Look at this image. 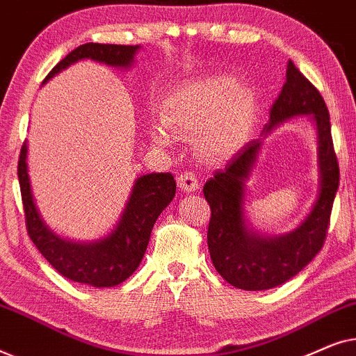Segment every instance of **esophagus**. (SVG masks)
<instances>
[{
	"instance_id": "obj_1",
	"label": "esophagus",
	"mask_w": 356,
	"mask_h": 356,
	"mask_svg": "<svg viewBox=\"0 0 356 356\" xmlns=\"http://www.w3.org/2000/svg\"><path fill=\"white\" fill-rule=\"evenodd\" d=\"M178 184L181 191L194 193L199 188V178L191 172H184L178 177Z\"/></svg>"
}]
</instances>
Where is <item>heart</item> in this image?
Wrapping results in <instances>:
<instances>
[{"instance_id": "obj_1", "label": "heart", "mask_w": 356, "mask_h": 356, "mask_svg": "<svg viewBox=\"0 0 356 356\" xmlns=\"http://www.w3.org/2000/svg\"><path fill=\"white\" fill-rule=\"evenodd\" d=\"M254 99L228 76L193 79L175 87L162 105V121L152 126L154 143L173 145L175 133L197 134L202 159L223 160L238 152L254 123Z\"/></svg>"}]
</instances>
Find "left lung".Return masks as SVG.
Instances as JSON below:
<instances>
[{
    "mask_svg": "<svg viewBox=\"0 0 356 356\" xmlns=\"http://www.w3.org/2000/svg\"><path fill=\"white\" fill-rule=\"evenodd\" d=\"M301 115H309L318 131L319 194L311 212L293 232L261 235L245 217V183L254 168L262 139L248 143L204 184V196L212 211L207 230L211 259L218 274L236 289L259 291L285 284L308 266L324 245L340 177L329 111L319 90L289 61L286 81L261 136L282 121Z\"/></svg>",
    "mask_w": 356,
    "mask_h": 356,
    "instance_id": "left-lung-1",
    "label": "left lung"
}]
</instances>
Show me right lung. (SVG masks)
Instances as JSON below:
<instances>
[{"mask_svg": "<svg viewBox=\"0 0 356 356\" xmlns=\"http://www.w3.org/2000/svg\"><path fill=\"white\" fill-rule=\"evenodd\" d=\"M139 45H108L84 43L63 58L43 81L79 60L105 63L113 67H131ZM17 177L21 184L27 232L42 256L63 277L92 286H115L134 274L147 250L150 232L165 207L177 193V181L172 173H149L134 181L124 211L110 235L97 241H70L53 233L42 220L32 196L27 172V143L19 155Z\"/></svg>", "mask_w": 356, "mask_h": 356, "instance_id": "right-lung-1", "label": "right lung"}]
</instances>
